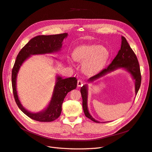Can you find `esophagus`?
I'll list each match as a JSON object with an SVG mask.
<instances>
[{
  "mask_svg": "<svg viewBox=\"0 0 152 152\" xmlns=\"http://www.w3.org/2000/svg\"><path fill=\"white\" fill-rule=\"evenodd\" d=\"M83 85V81L81 80H78L77 81V86L78 87H80V86H82Z\"/></svg>",
  "mask_w": 152,
  "mask_h": 152,
  "instance_id": "34e87169",
  "label": "esophagus"
}]
</instances>
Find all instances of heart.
Returning a JSON list of instances; mask_svg holds the SVG:
<instances>
[{
    "instance_id": "1",
    "label": "heart",
    "mask_w": 152,
    "mask_h": 152,
    "mask_svg": "<svg viewBox=\"0 0 152 152\" xmlns=\"http://www.w3.org/2000/svg\"><path fill=\"white\" fill-rule=\"evenodd\" d=\"M110 56L107 48L97 45H82L76 48L72 53V58L82 63V71L88 75L98 74L104 66Z\"/></svg>"
}]
</instances>
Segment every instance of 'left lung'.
<instances>
[{"mask_svg":"<svg viewBox=\"0 0 152 152\" xmlns=\"http://www.w3.org/2000/svg\"><path fill=\"white\" fill-rule=\"evenodd\" d=\"M121 46L117 56L115 57L112 62L109 65L107 68L101 71L98 74L90 78L88 82H93L100 77H103L107 74L117 70L118 69H124L132 75L134 80H135V91L137 95L138 92L140 84L142 77L138 59L135 54L133 50L130 47L126 39L124 37H121ZM88 86L87 85H83L80 89V93L83 100V109L86 117H87L93 122L99 123V122L95 120L90 115L87 106L88 99Z\"/></svg>","mask_w":152,"mask_h":152,"instance_id":"8db88e82","label":"left lung"}]
</instances>
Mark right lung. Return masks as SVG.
I'll list each match as a JSON object with an SVG mask.
<instances>
[{
	"instance_id": "add662e5",
	"label": "right lung",
	"mask_w": 152,
	"mask_h": 152,
	"mask_svg": "<svg viewBox=\"0 0 152 152\" xmlns=\"http://www.w3.org/2000/svg\"><path fill=\"white\" fill-rule=\"evenodd\" d=\"M67 33L53 35H39L34 37L21 49L14 64L12 72V84L13 96L20 110L31 119L39 122H51L58 118L62 111V104L67 94L77 87L75 77L63 78L59 75L56 78L53 96L45 110L31 113L26 110L21 104L17 91V77L22 64L31 55L45 54L58 52L62 46V41Z\"/></svg>"
}]
</instances>
